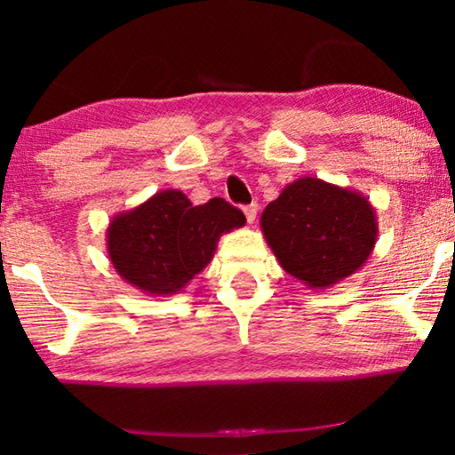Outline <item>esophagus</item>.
Listing matches in <instances>:
<instances>
[{
	"instance_id": "obj_1",
	"label": "esophagus",
	"mask_w": 455,
	"mask_h": 455,
	"mask_svg": "<svg viewBox=\"0 0 455 455\" xmlns=\"http://www.w3.org/2000/svg\"><path fill=\"white\" fill-rule=\"evenodd\" d=\"M257 211H259L257 204H246L244 215H246V221L248 223H254V220H257Z\"/></svg>"
}]
</instances>
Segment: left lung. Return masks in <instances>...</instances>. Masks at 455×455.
Masks as SVG:
<instances>
[{
    "mask_svg": "<svg viewBox=\"0 0 455 455\" xmlns=\"http://www.w3.org/2000/svg\"><path fill=\"white\" fill-rule=\"evenodd\" d=\"M260 229L283 271L313 290L356 273L379 234L369 198L313 176L294 180L267 204Z\"/></svg>",
    "mask_w": 455,
    "mask_h": 455,
    "instance_id": "obj_1",
    "label": "left lung"
}]
</instances>
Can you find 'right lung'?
<instances>
[{
	"instance_id": "1",
	"label": "right lung",
	"mask_w": 455,
	"mask_h": 455,
	"mask_svg": "<svg viewBox=\"0 0 455 455\" xmlns=\"http://www.w3.org/2000/svg\"><path fill=\"white\" fill-rule=\"evenodd\" d=\"M244 223L223 198L192 204L182 190H161L111 217L105 240L124 282L148 296H172L211 263L221 235Z\"/></svg>"
}]
</instances>
